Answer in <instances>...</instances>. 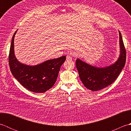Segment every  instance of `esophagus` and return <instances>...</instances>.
<instances>
[{"label":"esophagus","mask_w":131,"mask_h":131,"mask_svg":"<svg viewBox=\"0 0 131 131\" xmlns=\"http://www.w3.org/2000/svg\"><path fill=\"white\" fill-rule=\"evenodd\" d=\"M72 60V57L68 55L67 56H66V61H70Z\"/></svg>","instance_id":"34e87169"}]
</instances>
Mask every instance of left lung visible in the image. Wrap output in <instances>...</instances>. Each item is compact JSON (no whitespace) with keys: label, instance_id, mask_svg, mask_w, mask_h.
I'll return each mask as SVG.
<instances>
[{"label":"left lung","instance_id":"8db88e82","mask_svg":"<svg viewBox=\"0 0 131 131\" xmlns=\"http://www.w3.org/2000/svg\"><path fill=\"white\" fill-rule=\"evenodd\" d=\"M119 34L120 54L116 62L104 68L96 67L77 58L76 66L80 79L85 87L92 91L102 90L115 81L124 67L126 51L121 32Z\"/></svg>","mask_w":131,"mask_h":131}]
</instances>
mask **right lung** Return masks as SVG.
<instances>
[{"mask_svg": "<svg viewBox=\"0 0 131 131\" xmlns=\"http://www.w3.org/2000/svg\"><path fill=\"white\" fill-rule=\"evenodd\" d=\"M17 31L12 37L9 54L11 73L27 90L35 93L46 92L54 84L66 56L47 60L34 66L21 63L16 58L14 51V39Z\"/></svg>", "mask_w": 131, "mask_h": 131, "instance_id": "obj_1", "label": "right lung"}]
</instances>
